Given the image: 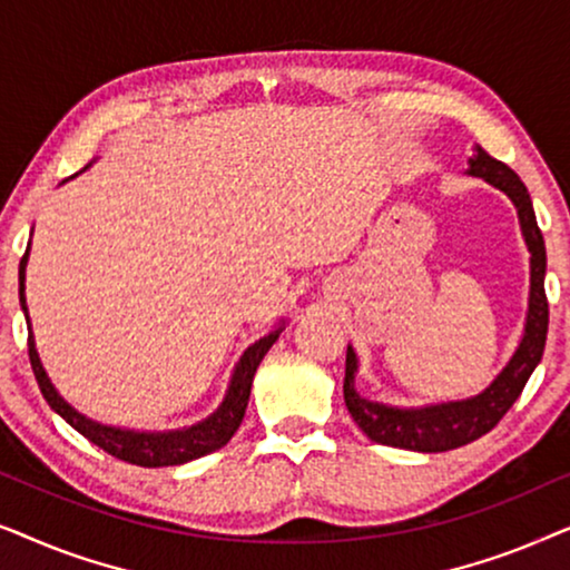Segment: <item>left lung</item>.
Here are the masks:
<instances>
[{
    "instance_id": "left-lung-1",
    "label": "left lung",
    "mask_w": 570,
    "mask_h": 570,
    "mask_svg": "<svg viewBox=\"0 0 570 570\" xmlns=\"http://www.w3.org/2000/svg\"><path fill=\"white\" fill-rule=\"evenodd\" d=\"M470 176L485 178L495 189H501L505 197L513 202L519 213L521 236L529 248V308L524 334L517 353L505 363V368L498 373L485 392L462 402H441L428 404V407H389V404L371 402L355 392V373H357V355L353 347H347L345 361V404L357 428L368 435L371 441L384 443V446L423 451V454H435V451L459 449L464 443L478 441L480 435L493 431L501 423V417L511 410V404L519 400L521 389L532 376L537 363L542 361L544 340H548V295H544V240L537 225L532 199H529L527 186L521 178L505 166V163L490 158L482 147H474L470 158Z\"/></svg>"
}]
</instances>
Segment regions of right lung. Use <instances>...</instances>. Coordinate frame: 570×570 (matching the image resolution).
<instances>
[{
    "label": "right lung",
    "mask_w": 570,
    "mask_h": 570,
    "mask_svg": "<svg viewBox=\"0 0 570 570\" xmlns=\"http://www.w3.org/2000/svg\"><path fill=\"white\" fill-rule=\"evenodd\" d=\"M30 246V244H28ZM26 264H28V252L22 254L20 259V306L26 311L28 318V303H26ZM285 330V322L264 334L262 340H256L254 345L244 350V355L238 357L236 368H233L228 392H225V400L220 402L213 415L202 420V423L191 428H181V431H163V433H145V431H127V428H114L96 423V420L85 417L82 412H77L72 404L65 402L57 389H53L51 379L46 376L41 357H38L33 332L28 330V355L30 365H33L38 389H41L43 400L49 402V407L67 420L69 425L75 428L77 433H82L90 443H96L98 449H104L106 454H111L121 462L137 464V466H174V464H186L191 459H199L205 454H213L220 446H225L233 439V433L238 431L240 420L246 415L248 394H252L254 373L259 368L262 357L267 355V350L275 345L279 332Z\"/></svg>",
    "instance_id": "right-lung-1"
}]
</instances>
